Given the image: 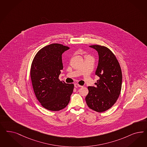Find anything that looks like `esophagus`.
I'll return each instance as SVG.
<instances>
[{"label": "esophagus", "instance_id": "34e87169", "mask_svg": "<svg viewBox=\"0 0 147 147\" xmlns=\"http://www.w3.org/2000/svg\"><path fill=\"white\" fill-rule=\"evenodd\" d=\"M74 85H75V88H78V87L81 88V87H82V86H82V85H79L78 84H77V83L75 84Z\"/></svg>", "mask_w": 147, "mask_h": 147}]
</instances>
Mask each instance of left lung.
Returning a JSON list of instances; mask_svg holds the SVG:
<instances>
[{"label":"left lung","instance_id":"obj_1","mask_svg":"<svg viewBox=\"0 0 147 147\" xmlns=\"http://www.w3.org/2000/svg\"><path fill=\"white\" fill-rule=\"evenodd\" d=\"M98 54V64L95 72L100 79L95 86H88L85 97L88 106L95 111L102 113L111 108L118 99L122 88V74L116 56L108 47L91 45Z\"/></svg>","mask_w":147,"mask_h":147}]
</instances>
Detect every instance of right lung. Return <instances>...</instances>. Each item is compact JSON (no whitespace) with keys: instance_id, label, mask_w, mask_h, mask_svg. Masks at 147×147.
I'll use <instances>...</instances> for the list:
<instances>
[{"instance_id":"obj_1","label":"right lung","mask_w":147,"mask_h":147,"mask_svg":"<svg viewBox=\"0 0 147 147\" xmlns=\"http://www.w3.org/2000/svg\"><path fill=\"white\" fill-rule=\"evenodd\" d=\"M69 49L60 44H50L37 53L32 63L30 76L34 92L41 105L49 110H61L70 102L74 85L58 78L63 69L62 54Z\"/></svg>"}]
</instances>
